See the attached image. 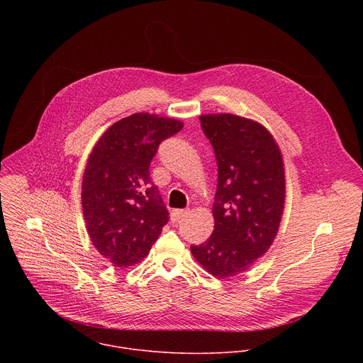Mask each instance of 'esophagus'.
Returning <instances> with one entry per match:
<instances>
[{"label":"esophagus","mask_w":363,"mask_h":363,"mask_svg":"<svg viewBox=\"0 0 363 363\" xmlns=\"http://www.w3.org/2000/svg\"><path fill=\"white\" fill-rule=\"evenodd\" d=\"M186 214H188L186 210H174L172 214H171V218H172V221H179V220L184 218Z\"/></svg>","instance_id":"obj_1"}]
</instances>
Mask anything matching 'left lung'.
I'll list each match as a JSON object with an SVG mask.
<instances>
[{
  "mask_svg": "<svg viewBox=\"0 0 363 363\" xmlns=\"http://www.w3.org/2000/svg\"><path fill=\"white\" fill-rule=\"evenodd\" d=\"M218 165L214 231L191 245L210 274L230 279L247 272L272 247L286 202V171L279 143L260 122L233 113L199 116Z\"/></svg>",
  "mask_w": 363,
  "mask_h": 363,
  "instance_id": "8db88e82",
  "label": "left lung"
}]
</instances>
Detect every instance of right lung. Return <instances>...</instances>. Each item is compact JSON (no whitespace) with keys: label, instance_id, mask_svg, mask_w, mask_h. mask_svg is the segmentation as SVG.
Wrapping results in <instances>:
<instances>
[{"label":"right lung","instance_id":"add662e5","mask_svg":"<svg viewBox=\"0 0 363 363\" xmlns=\"http://www.w3.org/2000/svg\"><path fill=\"white\" fill-rule=\"evenodd\" d=\"M184 128L139 112L113 123L93 146L82 182V208L94 248L115 267L138 264L168 223L149 165L160 143Z\"/></svg>","mask_w":363,"mask_h":363}]
</instances>
